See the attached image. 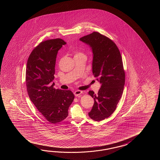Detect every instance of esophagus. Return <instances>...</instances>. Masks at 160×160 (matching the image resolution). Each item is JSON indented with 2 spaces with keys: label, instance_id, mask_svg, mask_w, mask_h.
<instances>
[{
  "label": "esophagus",
  "instance_id": "34e87169",
  "mask_svg": "<svg viewBox=\"0 0 160 160\" xmlns=\"http://www.w3.org/2000/svg\"><path fill=\"white\" fill-rule=\"evenodd\" d=\"M82 93V92L81 91V90H76L74 92V95H75V97H78L79 95H81Z\"/></svg>",
  "mask_w": 160,
  "mask_h": 160
}]
</instances>
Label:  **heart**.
I'll use <instances>...</instances> for the list:
<instances>
[{"label":"heart","instance_id":"1","mask_svg":"<svg viewBox=\"0 0 160 160\" xmlns=\"http://www.w3.org/2000/svg\"><path fill=\"white\" fill-rule=\"evenodd\" d=\"M84 55V54H83L82 52H81V51H75L74 57H76V56H79V55Z\"/></svg>","mask_w":160,"mask_h":160}]
</instances>
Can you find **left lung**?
I'll use <instances>...</instances> for the list:
<instances>
[{"mask_svg":"<svg viewBox=\"0 0 160 160\" xmlns=\"http://www.w3.org/2000/svg\"><path fill=\"white\" fill-rule=\"evenodd\" d=\"M80 40L92 48V74L101 83L97 94L93 91L88 92L94 99L88 116L100 121L112 114L122 95L125 82L122 59L116 43L98 32L84 36Z\"/></svg>","mask_w":160,"mask_h":160,"instance_id":"obj_1","label":"left lung"}]
</instances>
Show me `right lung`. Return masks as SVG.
Here are the masks:
<instances>
[{"instance_id":"1","label":"right lung","mask_w":160,"mask_h":160,"mask_svg":"<svg viewBox=\"0 0 160 160\" xmlns=\"http://www.w3.org/2000/svg\"><path fill=\"white\" fill-rule=\"evenodd\" d=\"M66 42L60 38L42 41L28 58L26 72L27 92L31 101L48 122L57 123L68 116L74 99L70 90L54 88L58 51Z\"/></svg>"}]
</instances>
